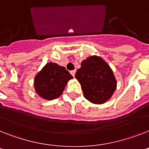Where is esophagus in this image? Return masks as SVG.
I'll use <instances>...</instances> for the list:
<instances>
[{"label": "esophagus", "instance_id": "obj_1", "mask_svg": "<svg viewBox=\"0 0 149 149\" xmlns=\"http://www.w3.org/2000/svg\"><path fill=\"white\" fill-rule=\"evenodd\" d=\"M70 74L72 75V77H75V74H76V70H74L70 71Z\"/></svg>", "mask_w": 149, "mask_h": 149}]
</instances>
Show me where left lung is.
<instances>
[{
    "label": "left lung",
    "instance_id": "obj_1",
    "mask_svg": "<svg viewBox=\"0 0 149 149\" xmlns=\"http://www.w3.org/2000/svg\"><path fill=\"white\" fill-rule=\"evenodd\" d=\"M75 77L80 83L85 98L95 104L108 101L117 88L113 70L99 56L92 55L83 60Z\"/></svg>",
    "mask_w": 149,
    "mask_h": 149
}]
</instances>
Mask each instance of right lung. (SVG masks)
I'll use <instances>...</instances> for the list:
<instances>
[{
  "label": "right lung",
  "mask_w": 149,
  "mask_h": 149,
  "mask_svg": "<svg viewBox=\"0 0 149 149\" xmlns=\"http://www.w3.org/2000/svg\"><path fill=\"white\" fill-rule=\"evenodd\" d=\"M72 78L64 67L49 62L36 75L35 91L43 99H55L62 95L68 81Z\"/></svg>",
  "instance_id": "add662e5"
}]
</instances>
